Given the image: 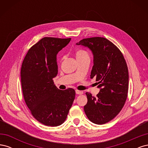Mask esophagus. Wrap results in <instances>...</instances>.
<instances>
[{
	"mask_svg": "<svg viewBox=\"0 0 148 148\" xmlns=\"http://www.w3.org/2000/svg\"><path fill=\"white\" fill-rule=\"evenodd\" d=\"M76 93L77 94V95H83V91H80V90H76Z\"/></svg>",
	"mask_w": 148,
	"mask_h": 148,
	"instance_id": "34e87169",
	"label": "esophagus"
}]
</instances>
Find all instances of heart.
Wrapping results in <instances>:
<instances>
[{"mask_svg": "<svg viewBox=\"0 0 148 148\" xmlns=\"http://www.w3.org/2000/svg\"><path fill=\"white\" fill-rule=\"evenodd\" d=\"M75 56L77 60L84 59H89L88 52L83 49H78L75 51Z\"/></svg>", "mask_w": 148, "mask_h": 148, "instance_id": "1", "label": "heart"}]
</instances>
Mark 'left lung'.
<instances>
[{"mask_svg": "<svg viewBox=\"0 0 148 148\" xmlns=\"http://www.w3.org/2000/svg\"><path fill=\"white\" fill-rule=\"evenodd\" d=\"M89 47L94 55L90 78H96L100 92L96 96L86 92L88 102L84 110L94 123L102 125L117 116L126 102L128 90V70L120 49L102 37L85 38L77 44Z\"/></svg>", "mask_w": 148, "mask_h": 148, "instance_id": "1", "label": "left lung"}]
</instances>
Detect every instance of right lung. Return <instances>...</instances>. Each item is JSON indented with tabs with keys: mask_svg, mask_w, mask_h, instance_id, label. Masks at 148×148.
I'll return each mask as SVG.
<instances>
[{
	"mask_svg": "<svg viewBox=\"0 0 148 148\" xmlns=\"http://www.w3.org/2000/svg\"><path fill=\"white\" fill-rule=\"evenodd\" d=\"M70 40L42 38L29 49L21 65L20 77L25 102L36 120L46 126L63 123L75 97L74 89L60 90L53 80L58 72L56 56Z\"/></svg>",
	"mask_w": 148,
	"mask_h": 148,
	"instance_id": "1",
	"label": "right lung"
}]
</instances>
